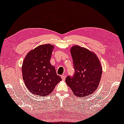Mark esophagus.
I'll list each match as a JSON object with an SVG mask.
<instances>
[{
  "mask_svg": "<svg viewBox=\"0 0 124 124\" xmlns=\"http://www.w3.org/2000/svg\"><path fill=\"white\" fill-rule=\"evenodd\" d=\"M65 78H66V76H65L64 74L61 76V78L63 80H64L65 79Z\"/></svg>",
  "mask_w": 124,
  "mask_h": 124,
  "instance_id": "obj_1",
  "label": "esophagus"
}]
</instances>
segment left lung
Wrapping results in <instances>:
<instances>
[{
    "label": "left lung",
    "instance_id": "left-lung-1",
    "mask_svg": "<svg viewBox=\"0 0 124 124\" xmlns=\"http://www.w3.org/2000/svg\"><path fill=\"white\" fill-rule=\"evenodd\" d=\"M75 73L65 79L75 95L85 97L96 90L101 80L102 69L96 54L79 46H73L70 49Z\"/></svg>",
    "mask_w": 124,
    "mask_h": 124
}]
</instances>
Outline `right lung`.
Wrapping results in <instances>:
<instances>
[{
	"label": "right lung",
	"instance_id": "add662e5",
	"mask_svg": "<svg viewBox=\"0 0 124 124\" xmlns=\"http://www.w3.org/2000/svg\"><path fill=\"white\" fill-rule=\"evenodd\" d=\"M53 45L45 44L30 51L23 61V79L31 93L38 96L48 95L62 78L57 75L50 63Z\"/></svg>",
	"mask_w": 124,
	"mask_h": 124
}]
</instances>
